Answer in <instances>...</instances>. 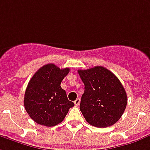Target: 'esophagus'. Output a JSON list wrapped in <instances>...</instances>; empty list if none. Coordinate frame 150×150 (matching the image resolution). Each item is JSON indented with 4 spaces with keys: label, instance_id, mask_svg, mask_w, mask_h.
Returning a JSON list of instances; mask_svg holds the SVG:
<instances>
[{
    "label": "esophagus",
    "instance_id": "34e87169",
    "mask_svg": "<svg viewBox=\"0 0 150 150\" xmlns=\"http://www.w3.org/2000/svg\"><path fill=\"white\" fill-rule=\"evenodd\" d=\"M74 103H75V106H78L79 105V103H80V99H79V98H77V99H76L75 102H74Z\"/></svg>",
    "mask_w": 150,
    "mask_h": 150
}]
</instances>
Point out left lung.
I'll use <instances>...</instances> for the list:
<instances>
[{
    "mask_svg": "<svg viewBox=\"0 0 150 150\" xmlns=\"http://www.w3.org/2000/svg\"><path fill=\"white\" fill-rule=\"evenodd\" d=\"M78 73L85 86L79 108L86 122L98 128L117 122L127 104L126 91L119 79L101 66L79 70Z\"/></svg>",
    "mask_w": 150,
    "mask_h": 150,
    "instance_id": "left-lung-1",
    "label": "left lung"
}]
</instances>
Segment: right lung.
Returning a JSON list of instances; mask_svg holds the SVG:
<instances>
[{
    "instance_id": "right-lung-1",
    "label": "right lung",
    "mask_w": 150,
    "mask_h": 150,
    "mask_svg": "<svg viewBox=\"0 0 150 150\" xmlns=\"http://www.w3.org/2000/svg\"><path fill=\"white\" fill-rule=\"evenodd\" d=\"M70 71L53 64L44 65L30 79L25 91L24 108L35 122L51 127L62 122L74 103L68 100L61 87L62 80Z\"/></svg>"
}]
</instances>
